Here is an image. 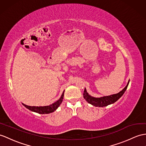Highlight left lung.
<instances>
[{
    "label": "left lung",
    "mask_w": 146,
    "mask_h": 146,
    "mask_svg": "<svg viewBox=\"0 0 146 146\" xmlns=\"http://www.w3.org/2000/svg\"><path fill=\"white\" fill-rule=\"evenodd\" d=\"M129 82V80L128 82V83L126 85V86L124 87L121 91H120L119 93L113 94L111 95L105 96V97L100 98H95L94 97H92L90 95H88V94L87 92L86 89L85 88L84 92V98L88 103H89V104L95 106H98V107L106 106L110 104H114L115 102H116L124 94V92L126 91L127 86H128Z\"/></svg>",
    "instance_id": "left-lung-1"
}]
</instances>
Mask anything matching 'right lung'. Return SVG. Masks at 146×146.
I'll list each match as a JSON object with an SVG mask.
<instances>
[{
	"mask_svg": "<svg viewBox=\"0 0 146 146\" xmlns=\"http://www.w3.org/2000/svg\"><path fill=\"white\" fill-rule=\"evenodd\" d=\"M64 92L62 93L61 98H60L59 100L56 102L54 104H52L49 106H28L27 105H25L23 104V105L25 106V107L32 111L36 112L38 113H40V114H48V113H52L55 110L58 108L59 105L62 102V100L64 98Z\"/></svg>",
	"mask_w": 146,
	"mask_h": 146,
	"instance_id": "right-lung-1",
	"label": "right lung"
}]
</instances>
